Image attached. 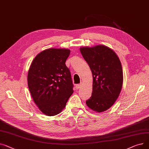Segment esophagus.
I'll return each mask as SVG.
<instances>
[{
    "mask_svg": "<svg viewBox=\"0 0 149 149\" xmlns=\"http://www.w3.org/2000/svg\"><path fill=\"white\" fill-rule=\"evenodd\" d=\"M81 86H82V84H77L76 85V89H80L81 88Z\"/></svg>",
    "mask_w": 149,
    "mask_h": 149,
    "instance_id": "1",
    "label": "esophagus"
}]
</instances>
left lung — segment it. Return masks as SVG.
Here are the masks:
<instances>
[{
    "label": "left lung",
    "mask_w": 149,
    "mask_h": 149,
    "mask_svg": "<svg viewBox=\"0 0 149 149\" xmlns=\"http://www.w3.org/2000/svg\"><path fill=\"white\" fill-rule=\"evenodd\" d=\"M80 51L93 74V92L86 105L95 112L105 111L114 104L123 85L120 59L114 51L104 45L82 47Z\"/></svg>",
    "instance_id": "1"
}]
</instances>
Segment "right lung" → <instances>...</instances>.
I'll return each mask as SVG.
<instances>
[{
	"label": "right lung",
	"mask_w": 149,
	"mask_h": 149,
	"mask_svg": "<svg viewBox=\"0 0 149 149\" xmlns=\"http://www.w3.org/2000/svg\"><path fill=\"white\" fill-rule=\"evenodd\" d=\"M68 49H47L38 54L31 63L28 85L33 102L47 116L59 113L73 93L70 72L65 61Z\"/></svg>",
	"instance_id": "right-lung-1"
}]
</instances>
